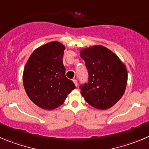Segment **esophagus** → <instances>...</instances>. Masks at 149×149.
<instances>
[{"label":"esophagus","instance_id":"1","mask_svg":"<svg viewBox=\"0 0 149 149\" xmlns=\"http://www.w3.org/2000/svg\"><path fill=\"white\" fill-rule=\"evenodd\" d=\"M73 83H74V84H75V85H76V86L77 87V85H78L77 80H76V79H73Z\"/></svg>","mask_w":149,"mask_h":149}]
</instances>
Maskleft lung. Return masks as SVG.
I'll list each match as a JSON object with an SVG mask.
<instances>
[{
  "label": "left lung",
  "mask_w": 149,
  "mask_h": 149,
  "mask_svg": "<svg viewBox=\"0 0 149 149\" xmlns=\"http://www.w3.org/2000/svg\"><path fill=\"white\" fill-rule=\"evenodd\" d=\"M88 70V82L80 86L84 100L96 109L113 106L123 96L128 81L125 65L116 54L102 45L81 50Z\"/></svg>",
  "instance_id": "8db88e82"
}]
</instances>
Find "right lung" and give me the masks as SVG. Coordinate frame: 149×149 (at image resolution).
<instances>
[{"mask_svg":"<svg viewBox=\"0 0 149 149\" xmlns=\"http://www.w3.org/2000/svg\"><path fill=\"white\" fill-rule=\"evenodd\" d=\"M65 47L52 41L39 47L29 56L23 73L25 91L34 104L53 110L64 103L74 83L65 76L62 62Z\"/></svg>","mask_w":149,"mask_h":149,"instance_id":"obj_1","label":"right lung"}]
</instances>
